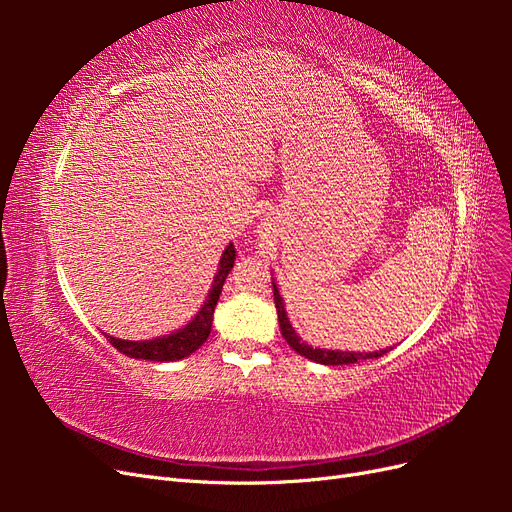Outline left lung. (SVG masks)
Listing matches in <instances>:
<instances>
[{"label":"left lung","instance_id":"left-lung-1","mask_svg":"<svg viewBox=\"0 0 512 512\" xmlns=\"http://www.w3.org/2000/svg\"><path fill=\"white\" fill-rule=\"evenodd\" d=\"M273 284V299H275V307H277V320H280V331L284 335V339L288 342V346L299 352L305 359L320 363V365H350V363H359V361H367V359H378V356L386 354L391 348H382L376 352H352V350H329V348H314L309 346L305 339H301V335L294 331L292 322L288 318L286 305H284V297L280 288H277L275 280Z\"/></svg>","mask_w":512,"mask_h":512}]
</instances>
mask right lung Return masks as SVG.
Here are the masks:
<instances>
[{
  "instance_id": "obj_1",
  "label": "right lung",
  "mask_w": 512,
  "mask_h": 512,
  "mask_svg": "<svg viewBox=\"0 0 512 512\" xmlns=\"http://www.w3.org/2000/svg\"><path fill=\"white\" fill-rule=\"evenodd\" d=\"M232 265H235V245L228 243L220 256L218 273L213 275V282L203 305H200L198 312L188 320V324H183L181 329L170 331L168 335H162V337L141 339V342H132V339H121L106 333L104 337L111 342V346H115L121 354L130 356V359H143V361H156V363H170V361L185 359V356H190L207 342V337L211 333L215 305H218V299Z\"/></svg>"
}]
</instances>
